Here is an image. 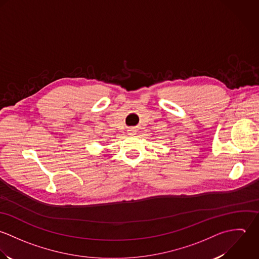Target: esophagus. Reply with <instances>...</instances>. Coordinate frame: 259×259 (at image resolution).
Here are the masks:
<instances>
[{"label": "esophagus", "mask_w": 259, "mask_h": 259, "mask_svg": "<svg viewBox=\"0 0 259 259\" xmlns=\"http://www.w3.org/2000/svg\"><path fill=\"white\" fill-rule=\"evenodd\" d=\"M128 131H129V135H133V134H135V133H134V132H135V130H134L133 128H132V129H129Z\"/></svg>", "instance_id": "34e87169"}]
</instances>
